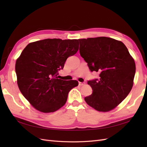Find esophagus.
<instances>
[{"instance_id": "obj_1", "label": "esophagus", "mask_w": 147, "mask_h": 147, "mask_svg": "<svg viewBox=\"0 0 147 147\" xmlns=\"http://www.w3.org/2000/svg\"><path fill=\"white\" fill-rule=\"evenodd\" d=\"M84 84V83H83V82H79V85L80 86H83Z\"/></svg>"}]
</instances>
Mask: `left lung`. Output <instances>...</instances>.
Segmentation results:
<instances>
[{"instance_id": "left-lung-1", "label": "left lung", "mask_w": 147, "mask_h": 147, "mask_svg": "<svg viewBox=\"0 0 147 147\" xmlns=\"http://www.w3.org/2000/svg\"><path fill=\"white\" fill-rule=\"evenodd\" d=\"M80 53L91 72L99 78L88 81L92 94L84 100L99 112L116 108L132 90L136 73L134 59L121 41L98 37L78 39Z\"/></svg>"}]
</instances>
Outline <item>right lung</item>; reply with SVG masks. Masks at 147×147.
<instances>
[{
  "label": "right lung",
  "mask_w": 147,
  "mask_h": 147,
  "mask_svg": "<svg viewBox=\"0 0 147 147\" xmlns=\"http://www.w3.org/2000/svg\"><path fill=\"white\" fill-rule=\"evenodd\" d=\"M77 39L47 38L31 42L16 59L17 84L22 94L42 113L56 112L66 103L69 92L78 85L76 80L58 79L69 56L76 54Z\"/></svg>",
  "instance_id": "right-lung-1"
}]
</instances>
